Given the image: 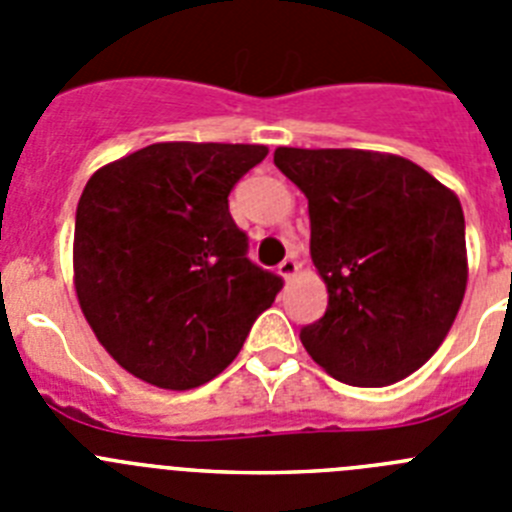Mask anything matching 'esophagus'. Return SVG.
I'll return each mask as SVG.
<instances>
[{"label": "esophagus", "instance_id": "1", "mask_svg": "<svg viewBox=\"0 0 512 512\" xmlns=\"http://www.w3.org/2000/svg\"><path fill=\"white\" fill-rule=\"evenodd\" d=\"M297 269H300V264H297L295 256H287V259H284L282 264L277 266V271H279V274H282L284 279H292V277H295Z\"/></svg>", "mask_w": 512, "mask_h": 512}]
</instances>
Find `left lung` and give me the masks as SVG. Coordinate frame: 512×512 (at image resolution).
I'll return each instance as SVG.
<instances>
[{
	"label": "left lung",
	"mask_w": 512,
	"mask_h": 512,
	"mask_svg": "<svg viewBox=\"0 0 512 512\" xmlns=\"http://www.w3.org/2000/svg\"><path fill=\"white\" fill-rule=\"evenodd\" d=\"M307 197L310 256L328 310L300 341L330 377L400 382L436 354L467 289L464 212L451 189L392 153L277 148Z\"/></svg>",
	"instance_id": "1"
}]
</instances>
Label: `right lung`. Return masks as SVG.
Returning a JSON list of instances; mask_svg holds the SVG:
<instances>
[{"instance_id": "1", "label": "right lung", "mask_w": 512, "mask_h": 512, "mask_svg": "<svg viewBox=\"0 0 512 512\" xmlns=\"http://www.w3.org/2000/svg\"><path fill=\"white\" fill-rule=\"evenodd\" d=\"M266 146L153 143L81 192L74 284L107 354L164 390L210 382L238 356L282 277L248 259L228 194Z\"/></svg>"}]
</instances>
